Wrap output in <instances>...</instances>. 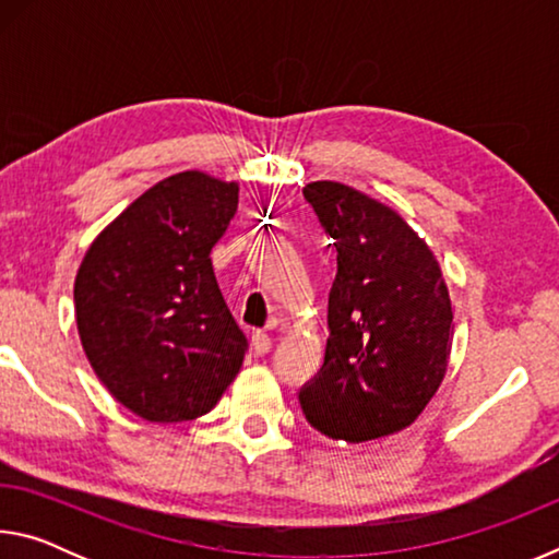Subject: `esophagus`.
Segmentation results:
<instances>
[{"label":"esophagus","instance_id":"obj_1","mask_svg":"<svg viewBox=\"0 0 559 559\" xmlns=\"http://www.w3.org/2000/svg\"><path fill=\"white\" fill-rule=\"evenodd\" d=\"M251 345H253V353H257V355H266V353H271V345H273L271 335L257 330V333H253V337H251Z\"/></svg>","mask_w":559,"mask_h":559}]
</instances>
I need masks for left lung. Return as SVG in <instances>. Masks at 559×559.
Returning a JSON list of instances; mask_svg holds the SVG:
<instances>
[{"instance_id":"1","label":"left lung","mask_w":559,"mask_h":559,"mask_svg":"<svg viewBox=\"0 0 559 559\" xmlns=\"http://www.w3.org/2000/svg\"><path fill=\"white\" fill-rule=\"evenodd\" d=\"M302 197L333 239L325 359L298 392L310 427L330 439L372 441L424 412L447 372L453 310L429 246L390 206L340 182Z\"/></svg>"}]
</instances>
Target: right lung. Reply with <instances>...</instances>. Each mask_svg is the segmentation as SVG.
Returning a JSON list of instances; mask_svg holds the SVG:
<instances>
[{
  "mask_svg": "<svg viewBox=\"0 0 559 559\" xmlns=\"http://www.w3.org/2000/svg\"><path fill=\"white\" fill-rule=\"evenodd\" d=\"M239 206V185L179 173L103 229L73 286L83 349L108 392L147 421L214 409L249 340L216 283L212 249Z\"/></svg>",
  "mask_w": 559,
  "mask_h": 559,
  "instance_id": "add662e5",
  "label": "right lung"
}]
</instances>
